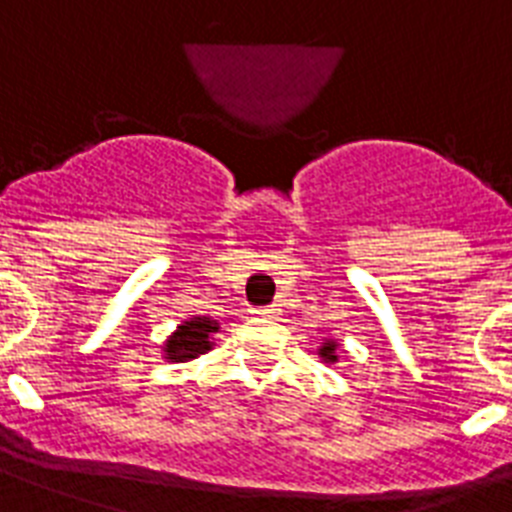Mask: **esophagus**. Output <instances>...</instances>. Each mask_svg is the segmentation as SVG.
Masks as SVG:
<instances>
[{
	"instance_id": "34e87169",
	"label": "esophagus",
	"mask_w": 512,
	"mask_h": 512,
	"mask_svg": "<svg viewBox=\"0 0 512 512\" xmlns=\"http://www.w3.org/2000/svg\"><path fill=\"white\" fill-rule=\"evenodd\" d=\"M255 315H260V318H273V315L278 313V305H265V307H255L252 310Z\"/></svg>"
}]
</instances>
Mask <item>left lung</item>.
I'll return each mask as SVG.
<instances>
[{
    "label": "left lung",
    "mask_w": 512,
    "mask_h": 512,
    "mask_svg": "<svg viewBox=\"0 0 512 512\" xmlns=\"http://www.w3.org/2000/svg\"><path fill=\"white\" fill-rule=\"evenodd\" d=\"M336 350H339V344H336L334 339H326V342L321 344V350H318V355L323 357V363H336V360H339Z\"/></svg>",
    "instance_id": "1"
}]
</instances>
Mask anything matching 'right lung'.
I'll list each match as a JSON object with an SVG mask.
<instances>
[{"label":"right lung","mask_w":512,"mask_h":512,"mask_svg":"<svg viewBox=\"0 0 512 512\" xmlns=\"http://www.w3.org/2000/svg\"><path fill=\"white\" fill-rule=\"evenodd\" d=\"M218 323L205 318V315H197V318H189L181 326L168 336V342L162 344V352L168 357L170 363H186V360H194V357L205 355V352L213 350V334H218Z\"/></svg>","instance_id":"right-lung-1"}]
</instances>
